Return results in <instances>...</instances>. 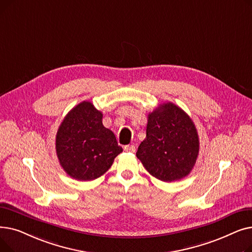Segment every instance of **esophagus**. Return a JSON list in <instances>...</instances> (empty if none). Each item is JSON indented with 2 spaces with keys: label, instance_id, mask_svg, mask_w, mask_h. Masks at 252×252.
Wrapping results in <instances>:
<instances>
[{
  "label": "esophagus",
  "instance_id": "esophagus-1",
  "mask_svg": "<svg viewBox=\"0 0 252 252\" xmlns=\"http://www.w3.org/2000/svg\"><path fill=\"white\" fill-rule=\"evenodd\" d=\"M124 149H125V151H126V152H135V150H136L134 145H126V146L124 147Z\"/></svg>",
  "mask_w": 252,
  "mask_h": 252
}]
</instances>
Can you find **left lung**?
Listing matches in <instances>:
<instances>
[{"instance_id": "8db88e82", "label": "left lung", "mask_w": 252, "mask_h": 252, "mask_svg": "<svg viewBox=\"0 0 252 252\" xmlns=\"http://www.w3.org/2000/svg\"><path fill=\"white\" fill-rule=\"evenodd\" d=\"M199 153V138L190 116L171 102L148 114L146 138L137 157L148 173L163 182L187 177Z\"/></svg>"}]
</instances>
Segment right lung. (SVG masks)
<instances>
[{
  "mask_svg": "<svg viewBox=\"0 0 252 252\" xmlns=\"http://www.w3.org/2000/svg\"><path fill=\"white\" fill-rule=\"evenodd\" d=\"M102 117L94 105L84 101L66 114L58 128L57 157L65 173L75 180L101 177L123 152L114 134L103 126Z\"/></svg>",
  "mask_w": 252,
  "mask_h": 252,
  "instance_id": "obj_1",
  "label": "right lung"
}]
</instances>
